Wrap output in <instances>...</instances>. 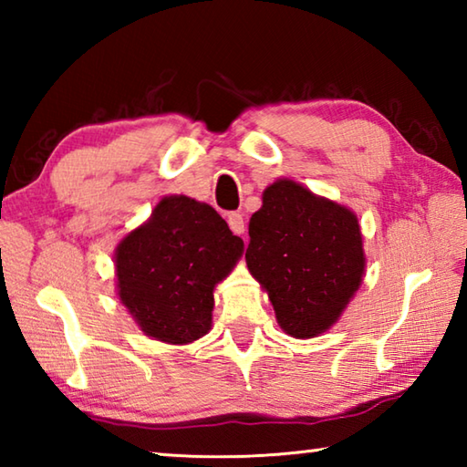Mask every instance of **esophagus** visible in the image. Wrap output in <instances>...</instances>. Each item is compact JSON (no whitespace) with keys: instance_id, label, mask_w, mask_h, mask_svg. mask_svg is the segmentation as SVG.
Here are the masks:
<instances>
[{"instance_id":"obj_1","label":"esophagus","mask_w":467,"mask_h":467,"mask_svg":"<svg viewBox=\"0 0 467 467\" xmlns=\"http://www.w3.org/2000/svg\"><path fill=\"white\" fill-rule=\"evenodd\" d=\"M228 226H231V231L234 234H243L244 233V218L239 212H233V214H228Z\"/></svg>"}]
</instances>
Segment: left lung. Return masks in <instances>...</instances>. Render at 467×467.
Wrapping results in <instances>:
<instances>
[{"mask_svg": "<svg viewBox=\"0 0 467 467\" xmlns=\"http://www.w3.org/2000/svg\"><path fill=\"white\" fill-rule=\"evenodd\" d=\"M247 267L292 337L327 331L358 290L365 251L358 218L296 181L278 179L249 220Z\"/></svg>", "mask_w": 467, "mask_h": 467, "instance_id": "1", "label": "left lung"}]
</instances>
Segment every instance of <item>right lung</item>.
I'll return each mask as SVG.
<instances>
[{"mask_svg": "<svg viewBox=\"0 0 467 467\" xmlns=\"http://www.w3.org/2000/svg\"><path fill=\"white\" fill-rule=\"evenodd\" d=\"M241 255L243 241L212 205L162 197L117 244V295L146 336L192 344L210 331L214 286Z\"/></svg>", "mask_w": 467, "mask_h": 467, "instance_id": "obj_1", "label": "right lung"}]
</instances>
